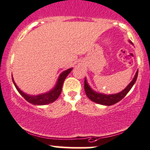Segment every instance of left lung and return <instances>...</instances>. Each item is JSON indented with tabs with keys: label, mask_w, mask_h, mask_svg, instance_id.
<instances>
[{
	"label": "left lung",
	"mask_w": 150,
	"mask_h": 150,
	"mask_svg": "<svg viewBox=\"0 0 150 150\" xmlns=\"http://www.w3.org/2000/svg\"><path fill=\"white\" fill-rule=\"evenodd\" d=\"M130 44H133V43L130 41H129ZM138 76V70L136 71V74H135L134 77H133V80L130 82V84L124 89L122 91L120 92V93H116V94H111V95H106L100 93H97V92L94 91L90 85L87 83V79H84V90H85V93L88 98L91 100L92 101L95 102L98 104L104 105V106H112V105L115 104L116 103L119 102L120 100H122L124 97L127 94L133 84L136 82V79H137Z\"/></svg>",
	"instance_id": "8db88e82"
}]
</instances>
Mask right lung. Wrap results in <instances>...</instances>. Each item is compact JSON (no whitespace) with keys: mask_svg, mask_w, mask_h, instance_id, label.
I'll use <instances>...</instances> for the list:
<instances>
[{"mask_svg":"<svg viewBox=\"0 0 150 150\" xmlns=\"http://www.w3.org/2000/svg\"><path fill=\"white\" fill-rule=\"evenodd\" d=\"M72 69H73L71 68V69H69L68 70L64 71L62 72L60 74V76H59L58 79H57V81L55 86H54L50 91L45 93H43V94L37 95V96H33V95L26 94L24 92L22 91V90L17 87L16 83L14 82L12 76H12V81L14 86H15L16 89H17V91L20 93V94L24 98L25 100L33 105L41 106V105H46L52 103V102H54V100H56L58 98L60 93H61L62 87H63V82H64L65 79H66V78L67 77V76L69 74V73H71Z\"/></svg>","mask_w":150,"mask_h":150,"instance_id":"1","label":"right lung"}]
</instances>
